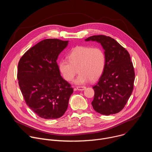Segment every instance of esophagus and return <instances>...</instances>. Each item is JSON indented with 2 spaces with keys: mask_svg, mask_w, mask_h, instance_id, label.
Wrapping results in <instances>:
<instances>
[{
  "mask_svg": "<svg viewBox=\"0 0 152 152\" xmlns=\"http://www.w3.org/2000/svg\"><path fill=\"white\" fill-rule=\"evenodd\" d=\"M76 88H77V90L83 91V90H84L86 88V87H85V86H76Z\"/></svg>",
  "mask_w": 152,
  "mask_h": 152,
  "instance_id": "esophagus-1",
  "label": "esophagus"
}]
</instances>
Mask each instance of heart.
Returning <instances> with one entry per match:
<instances>
[{"mask_svg": "<svg viewBox=\"0 0 152 152\" xmlns=\"http://www.w3.org/2000/svg\"><path fill=\"white\" fill-rule=\"evenodd\" d=\"M69 60L62 59L58 63L59 70L64 78L71 81L77 73L75 80L76 84H82L98 79L103 73L106 56L103 50L99 48L78 46L73 48L68 55Z\"/></svg>", "mask_w": 152, "mask_h": 152, "instance_id": "obj_1", "label": "heart"}]
</instances>
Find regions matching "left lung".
<instances>
[{"label": "left lung", "mask_w": 152, "mask_h": 152, "mask_svg": "<svg viewBox=\"0 0 152 152\" xmlns=\"http://www.w3.org/2000/svg\"><path fill=\"white\" fill-rule=\"evenodd\" d=\"M85 40L100 42L106 56L104 71L93 87L94 97L92 106L102 115L117 114L123 109L134 89L135 71L131 56L125 48L110 37L94 35Z\"/></svg>", "instance_id": "1"}]
</instances>
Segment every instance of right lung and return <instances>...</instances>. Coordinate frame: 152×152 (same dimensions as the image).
<instances>
[{"label": "right lung", "instance_id": "1", "mask_svg": "<svg viewBox=\"0 0 152 152\" xmlns=\"http://www.w3.org/2000/svg\"><path fill=\"white\" fill-rule=\"evenodd\" d=\"M69 41L45 39L27 50L18 64L17 79L26 104L37 115L56 119L66 113L71 85L60 74L56 62Z\"/></svg>", "mask_w": 152, "mask_h": 152}]
</instances>
